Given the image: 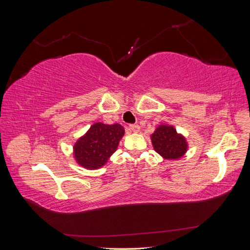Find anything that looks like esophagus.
<instances>
[{
    "label": "esophagus",
    "instance_id": "esophagus-1",
    "mask_svg": "<svg viewBox=\"0 0 250 250\" xmlns=\"http://www.w3.org/2000/svg\"><path fill=\"white\" fill-rule=\"evenodd\" d=\"M129 129H130V131L137 133L140 131V126L138 124H132L129 126Z\"/></svg>",
    "mask_w": 250,
    "mask_h": 250
}]
</instances>
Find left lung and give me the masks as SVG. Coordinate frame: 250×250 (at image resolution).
Here are the masks:
<instances>
[{"instance_id":"obj_1","label":"left lung","mask_w":250,"mask_h":250,"mask_svg":"<svg viewBox=\"0 0 250 250\" xmlns=\"http://www.w3.org/2000/svg\"><path fill=\"white\" fill-rule=\"evenodd\" d=\"M151 142L156 152L165 160H178L188 150V143L183 134L177 133L171 125H160L151 134Z\"/></svg>"}]
</instances>
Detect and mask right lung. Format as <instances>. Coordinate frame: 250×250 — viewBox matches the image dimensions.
I'll return each instance as SVG.
<instances>
[{
    "label": "right lung",
    "instance_id": "add662e5",
    "mask_svg": "<svg viewBox=\"0 0 250 250\" xmlns=\"http://www.w3.org/2000/svg\"><path fill=\"white\" fill-rule=\"evenodd\" d=\"M125 133L120 124L95 123L73 147L74 157L81 167L88 170L101 168L116 152Z\"/></svg>",
    "mask_w": 250,
    "mask_h": 250
}]
</instances>
